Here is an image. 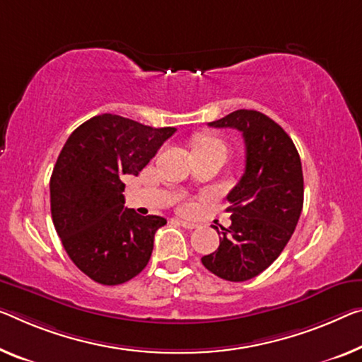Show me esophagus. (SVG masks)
<instances>
[{
    "label": "esophagus",
    "mask_w": 362,
    "mask_h": 362,
    "mask_svg": "<svg viewBox=\"0 0 362 362\" xmlns=\"http://www.w3.org/2000/svg\"><path fill=\"white\" fill-rule=\"evenodd\" d=\"M177 223H180L182 228H186V230H194V228H197V223H194V221H187V220H177Z\"/></svg>",
    "instance_id": "obj_1"
}]
</instances>
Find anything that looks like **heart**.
<instances>
[{
	"instance_id": "1",
	"label": "heart",
	"mask_w": 362,
	"mask_h": 362,
	"mask_svg": "<svg viewBox=\"0 0 362 362\" xmlns=\"http://www.w3.org/2000/svg\"><path fill=\"white\" fill-rule=\"evenodd\" d=\"M194 153H200V152H225L226 153V146L225 142L221 141L220 137H216L215 134H210V132H202V134H197L194 137V144H192Z\"/></svg>"
}]
</instances>
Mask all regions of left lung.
Instances as JSON below:
<instances>
[{
    "label": "left lung",
    "instance_id": "obj_1",
    "mask_svg": "<svg viewBox=\"0 0 362 362\" xmlns=\"http://www.w3.org/2000/svg\"><path fill=\"white\" fill-rule=\"evenodd\" d=\"M209 126L241 132L246 170L226 196L231 226H214L220 246L202 264L223 280L246 281L281 254L298 225L304 200L301 158L283 127L260 111L236 110Z\"/></svg>",
    "mask_w": 362,
    "mask_h": 362
}]
</instances>
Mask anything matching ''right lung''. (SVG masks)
Masks as SVG:
<instances>
[{
    "instance_id": "right-lung-1",
    "label": "right lung",
    "mask_w": 362,
    "mask_h": 362,
    "mask_svg": "<svg viewBox=\"0 0 362 362\" xmlns=\"http://www.w3.org/2000/svg\"><path fill=\"white\" fill-rule=\"evenodd\" d=\"M176 127H152L118 115L93 116L66 141L49 180L52 216L77 269L102 285L141 274L163 216L124 207V175L141 173Z\"/></svg>"
}]
</instances>
